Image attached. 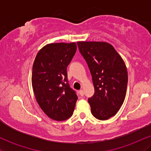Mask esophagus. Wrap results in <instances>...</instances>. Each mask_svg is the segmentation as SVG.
I'll list each match as a JSON object with an SVG mask.
<instances>
[{"instance_id": "esophagus-1", "label": "esophagus", "mask_w": 151, "mask_h": 151, "mask_svg": "<svg viewBox=\"0 0 151 151\" xmlns=\"http://www.w3.org/2000/svg\"><path fill=\"white\" fill-rule=\"evenodd\" d=\"M79 94H80L81 96H84V90H83V89H80V90H79Z\"/></svg>"}]
</instances>
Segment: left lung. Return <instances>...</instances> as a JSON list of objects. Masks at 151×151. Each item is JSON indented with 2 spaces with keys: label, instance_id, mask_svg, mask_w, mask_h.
Listing matches in <instances>:
<instances>
[{
  "label": "left lung",
  "instance_id": "left-lung-1",
  "mask_svg": "<svg viewBox=\"0 0 151 151\" xmlns=\"http://www.w3.org/2000/svg\"><path fill=\"white\" fill-rule=\"evenodd\" d=\"M79 52L91 72L94 94L88 99L91 112L99 120L116 115L124 103L128 84L125 62L111 44L77 42Z\"/></svg>",
  "mask_w": 151,
  "mask_h": 151
}]
</instances>
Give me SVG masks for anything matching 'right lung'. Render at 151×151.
Here are the masks:
<instances>
[{
	"label": "right lung",
	"instance_id": "add662e5",
	"mask_svg": "<svg viewBox=\"0 0 151 151\" xmlns=\"http://www.w3.org/2000/svg\"><path fill=\"white\" fill-rule=\"evenodd\" d=\"M77 51V44L51 43L40 50L32 66V85L36 101L44 113L55 121L73 114L77 96L67 80V67Z\"/></svg>",
	"mask_w": 151,
	"mask_h": 151
}]
</instances>
